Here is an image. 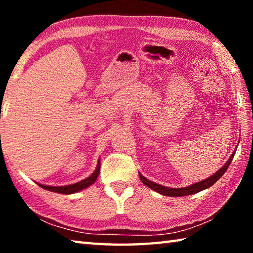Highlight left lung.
<instances>
[{"instance_id":"1","label":"left lung","mask_w":253,"mask_h":253,"mask_svg":"<svg viewBox=\"0 0 253 253\" xmlns=\"http://www.w3.org/2000/svg\"><path fill=\"white\" fill-rule=\"evenodd\" d=\"M235 152H233L232 155L230 156L229 161L225 163L224 166H222V168L217 170L216 173H214V175L212 176H210L209 178H205L204 181L202 182H199V183H195V184H192V185L187 186V187H183V188H170V187H166V186H162L160 184H156L152 181H149L146 177H144L142 174H139V178L142 179V182L145 184V185L148 186L149 188H152V190L158 192V193H161L163 195H166V196H175V198H177V196H185V195H191V194H195L198 193V192L205 190V188H208L210 186H212L214 183H215L217 179H219L222 175H223L226 169L231 164V162L233 160V156H234Z\"/></svg>"}]
</instances>
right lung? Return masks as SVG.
Segmentation results:
<instances>
[{
    "instance_id": "1",
    "label": "right lung",
    "mask_w": 253,
    "mask_h": 253,
    "mask_svg": "<svg viewBox=\"0 0 253 253\" xmlns=\"http://www.w3.org/2000/svg\"><path fill=\"white\" fill-rule=\"evenodd\" d=\"M99 170H100V162H98V165L95 172H93L89 177L83 179V181H80L78 183L71 184V185H66V186H46V185H41V184H39V185L42 188H44V190H48L51 192H57V193H61V194L76 193V192L84 190V188L88 187L89 185H91V184L95 183L98 175H99Z\"/></svg>"
}]
</instances>
